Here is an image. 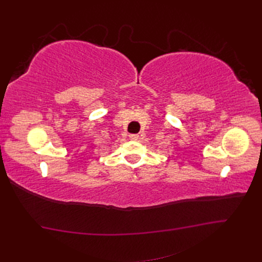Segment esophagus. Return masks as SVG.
<instances>
[{"instance_id": "obj_1", "label": "esophagus", "mask_w": 262, "mask_h": 262, "mask_svg": "<svg viewBox=\"0 0 262 262\" xmlns=\"http://www.w3.org/2000/svg\"><path fill=\"white\" fill-rule=\"evenodd\" d=\"M130 139L137 141L139 139V136H138V134H130Z\"/></svg>"}]
</instances>
